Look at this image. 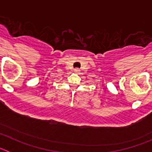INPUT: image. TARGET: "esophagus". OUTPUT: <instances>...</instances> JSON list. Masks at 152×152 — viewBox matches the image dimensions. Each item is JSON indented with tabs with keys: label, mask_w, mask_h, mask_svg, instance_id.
I'll return each instance as SVG.
<instances>
[{
	"label": "esophagus",
	"mask_w": 152,
	"mask_h": 152,
	"mask_svg": "<svg viewBox=\"0 0 152 152\" xmlns=\"http://www.w3.org/2000/svg\"><path fill=\"white\" fill-rule=\"evenodd\" d=\"M74 71H75V73H79V72H80V69H79V68H75V70H74Z\"/></svg>",
	"instance_id": "34e87169"
}]
</instances>
